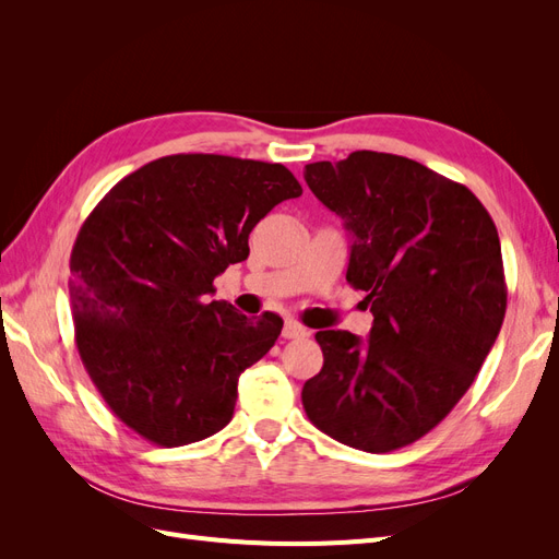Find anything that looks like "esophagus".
Listing matches in <instances>:
<instances>
[{
  "label": "esophagus",
  "instance_id": "34e87169",
  "mask_svg": "<svg viewBox=\"0 0 559 559\" xmlns=\"http://www.w3.org/2000/svg\"><path fill=\"white\" fill-rule=\"evenodd\" d=\"M282 335L286 337V341H302V337L308 335V331L302 329V326L298 324V321L289 319V321H286V324H284V329H282Z\"/></svg>",
  "mask_w": 559,
  "mask_h": 559
}]
</instances>
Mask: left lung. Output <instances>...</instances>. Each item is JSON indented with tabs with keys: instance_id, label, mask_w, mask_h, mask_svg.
Here are the masks:
<instances>
[{
	"instance_id": "obj_1",
	"label": "left lung",
	"mask_w": 559,
	"mask_h": 559,
	"mask_svg": "<svg viewBox=\"0 0 559 559\" xmlns=\"http://www.w3.org/2000/svg\"><path fill=\"white\" fill-rule=\"evenodd\" d=\"M306 181L352 235L347 282L366 292L373 329L368 341L317 331L324 366L302 386V408L343 445L405 448L454 408L497 341V226L464 183L394 154L310 163Z\"/></svg>"
}]
</instances>
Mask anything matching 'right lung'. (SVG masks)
Masks as SVG:
<instances>
[{
  "label": "right lung",
  "mask_w": 559,
  "mask_h": 559,
  "mask_svg": "<svg viewBox=\"0 0 559 559\" xmlns=\"http://www.w3.org/2000/svg\"><path fill=\"white\" fill-rule=\"evenodd\" d=\"M300 193L280 163L177 154L123 177L83 222L70 259L76 349L134 433L179 448L228 425L240 373L284 321L210 300L214 277L245 261L253 226Z\"/></svg>",
  "instance_id": "1"
}]
</instances>
